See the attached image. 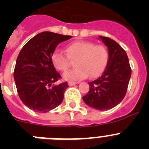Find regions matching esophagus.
Returning <instances> with one entry per match:
<instances>
[{
    "label": "esophagus",
    "instance_id": "obj_1",
    "mask_svg": "<svg viewBox=\"0 0 149 149\" xmlns=\"http://www.w3.org/2000/svg\"><path fill=\"white\" fill-rule=\"evenodd\" d=\"M77 84V83L75 82V81H69V82H68V85L70 86V87L75 85V84Z\"/></svg>",
    "mask_w": 149,
    "mask_h": 149
}]
</instances>
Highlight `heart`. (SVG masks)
Instances as JSON below:
<instances>
[{"mask_svg":"<svg viewBox=\"0 0 149 149\" xmlns=\"http://www.w3.org/2000/svg\"><path fill=\"white\" fill-rule=\"evenodd\" d=\"M66 54L60 49L54 51L51 60L54 68L59 71H65L70 67L71 60H75L76 68L63 73L66 81L81 80L90 75V78H97L104 72L108 61L109 54L105 47L95 45L88 41H76L66 48Z\"/></svg>","mask_w":149,"mask_h":149,"instance_id":"1","label":"heart"}]
</instances>
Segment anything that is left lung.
I'll return each instance as SVG.
<instances>
[{"label":"left lung","mask_w":149,"mask_h":149,"mask_svg":"<svg viewBox=\"0 0 149 149\" xmlns=\"http://www.w3.org/2000/svg\"><path fill=\"white\" fill-rule=\"evenodd\" d=\"M107 47L109 61L101 76L89 82L90 91L83 101L90 107L108 110L121 102L126 93L132 70L126 51L115 40L98 36Z\"/></svg>","instance_id":"8db88e82"}]
</instances>
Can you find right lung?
I'll return each mask as SVG.
<instances>
[{
  "instance_id": "add662e5",
  "label": "right lung",
  "mask_w": 149,
  "mask_h": 149,
  "mask_svg": "<svg viewBox=\"0 0 149 149\" xmlns=\"http://www.w3.org/2000/svg\"><path fill=\"white\" fill-rule=\"evenodd\" d=\"M72 36L43 31L34 36L23 47L16 61L14 79L22 102L30 109L47 112L63 101L67 82L52 84L60 78L51 56L62 42Z\"/></svg>"
}]
</instances>
